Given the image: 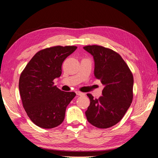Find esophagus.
<instances>
[{"mask_svg":"<svg viewBox=\"0 0 158 158\" xmlns=\"http://www.w3.org/2000/svg\"><path fill=\"white\" fill-rule=\"evenodd\" d=\"M76 94H77V95H78V96H84L85 95V94L83 93V92H79V91H77Z\"/></svg>","mask_w":158,"mask_h":158,"instance_id":"34e87169","label":"esophagus"}]
</instances>
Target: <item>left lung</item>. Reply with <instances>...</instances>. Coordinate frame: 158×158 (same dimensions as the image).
<instances>
[{"instance_id": "1", "label": "left lung", "mask_w": 158, "mask_h": 158, "mask_svg": "<svg viewBox=\"0 0 158 158\" xmlns=\"http://www.w3.org/2000/svg\"><path fill=\"white\" fill-rule=\"evenodd\" d=\"M94 57V77L105 87L101 96L87 94L90 104L85 112L88 121L96 127L107 129L125 116L133 100L134 77L122 57L112 49L98 45L83 47Z\"/></svg>"}]
</instances>
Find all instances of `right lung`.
<instances>
[{"label":"right lung","mask_w":158,"mask_h":158,"mask_svg":"<svg viewBox=\"0 0 158 158\" xmlns=\"http://www.w3.org/2000/svg\"><path fill=\"white\" fill-rule=\"evenodd\" d=\"M75 46H55L36 52L21 73L19 90L24 110L40 127L51 129L62 123L66 107L76 94L64 92L53 80L61 74V65L77 49Z\"/></svg>","instance_id":"add662e5"}]
</instances>
